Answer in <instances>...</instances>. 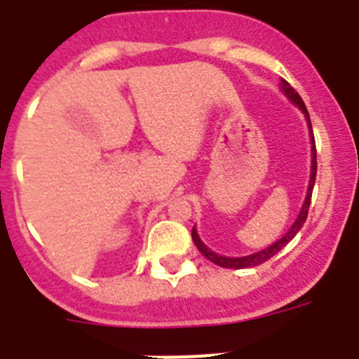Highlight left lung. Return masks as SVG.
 <instances>
[{
  "instance_id": "left-lung-1",
  "label": "left lung",
  "mask_w": 359,
  "mask_h": 359,
  "mask_svg": "<svg viewBox=\"0 0 359 359\" xmlns=\"http://www.w3.org/2000/svg\"><path fill=\"white\" fill-rule=\"evenodd\" d=\"M283 91H285V95L290 98L292 102L296 105H299L301 111L305 113L306 120H309V128H310V135H312V175H310V184H309V191H306V198H305V204H303V208H301L299 215H297L296 222L292 224L290 230L285 233V236L281 237L279 241H276L272 246H268V248L261 250V252H257V254H252V255H246V257H222V255H217L215 252H212V250H208L206 246L203 245V241L198 239L197 231H195V228L191 230V239H194L195 246L198 248V252L204 255L206 259H210L212 263H215L217 266H222V268H250V266H257V264L264 263V261H268L270 257H273V255L279 252V250L283 248V246H287L288 243H290L294 237H296L297 231L301 230V226L305 224L306 221V215H309V208H310V201H312V189H314V182H316V171H318V161H316V142H314V133H312V126H310V118H309V111H306L305 107V102H303V98H301L299 95H297V91L294 89V87L290 86L288 82H285L283 80L281 83Z\"/></svg>"
}]
</instances>
